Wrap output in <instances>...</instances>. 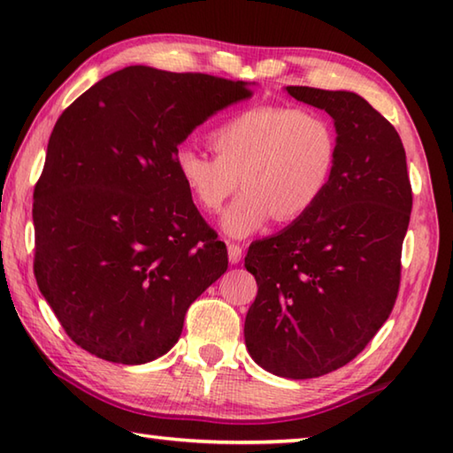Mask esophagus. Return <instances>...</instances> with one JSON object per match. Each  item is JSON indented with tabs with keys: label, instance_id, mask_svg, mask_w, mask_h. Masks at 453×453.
Segmentation results:
<instances>
[{
	"label": "esophagus",
	"instance_id": "34e87169",
	"mask_svg": "<svg viewBox=\"0 0 453 453\" xmlns=\"http://www.w3.org/2000/svg\"><path fill=\"white\" fill-rule=\"evenodd\" d=\"M242 258V247L239 244H228V260H231V265H239Z\"/></svg>",
	"mask_w": 453,
	"mask_h": 453
}]
</instances>
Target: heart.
<instances>
[{
  "mask_svg": "<svg viewBox=\"0 0 453 453\" xmlns=\"http://www.w3.org/2000/svg\"><path fill=\"white\" fill-rule=\"evenodd\" d=\"M214 157L180 149L174 173L193 201L219 212L236 188L247 190L222 217L231 236H249L271 219L296 220L326 195L338 165L332 119L312 107L257 105L228 117L209 134Z\"/></svg>",
  "mask_w": 453,
  "mask_h": 453,
  "instance_id": "b5f03b06",
  "label": "heart"
}]
</instances>
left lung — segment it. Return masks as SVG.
<instances>
[{"instance_id":"1","label":"left lung","mask_w":453,"mask_h":453,"mask_svg":"<svg viewBox=\"0 0 453 453\" xmlns=\"http://www.w3.org/2000/svg\"><path fill=\"white\" fill-rule=\"evenodd\" d=\"M334 119L340 153L326 195L244 266L258 292L244 342L271 374L304 380L346 366L395 304L411 212L406 150L394 125L350 91L287 87Z\"/></svg>"}]
</instances>
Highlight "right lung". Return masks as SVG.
<instances>
[{
  "instance_id": "obj_1",
  "label": "right lung",
  "mask_w": 453,
  "mask_h": 453,
  "mask_svg": "<svg viewBox=\"0 0 453 453\" xmlns=\"http://www.w3.org/2000/svg\"><path fill=\"white\" fill-rule=\"evenodd\" d=\"M244 81L131 65L63 111L34 190V274L65 334L145 364L228 268L226 244L174 173L195 127L250 97Z\"/></svg>"
}]
</instances>
